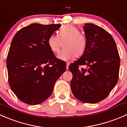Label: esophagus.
Returning a JSON list of instances; mask_svg holds the SVG:
<instances>
[{
  "instance_id": "34e87169",
  "label": "esophagus",
  "mask_w": 127,
  "mask_h": 127,
  "mask_svg": "<svg viewBox=\"0 0 127 127\" xmlns=\"http://www.w3.org/2000/svg\"><path fill=\"white\" fill-rule=\"evenodd\" d=\"M70 64V63L69 62H67L66 63V69H68L69 68V66Z\"/></svg>"
}]
</instances>
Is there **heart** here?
I'll return each instance as SVG.
<instances>
[{
  "label": "heart",
  "instance_id": "obj_1",
  "mask_svg": "<svg viewBox=\"0 0 127 127\" xmlns=\"http://www.w3.org/2000/svg\"><path fill=\"white\" fill-rule=\"evenodd\" d=\"M63 50L60 53L58 58L61 60H67L74 56H81L85 52L87 45V39L80 30L72 25H66L60 29L58 35L52 34L48 39V45L55 54L58 53L62 42Z\"/></svg>",
  "mask_w": 127,
  "mask_h": 127
}]
</instances>
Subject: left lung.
Instances as JSON below:
<instances>
[{
    "mask_svg": "<svg viewBox=\"0 0 127 127\" xmlns=\"http://www.w3.org/2000/svg\"><path fill=\"white\" fill-rule=\"evenodd\" d=\"M84 30L87 45L81 57L69 66L71 88L77 99L94 104L106 98L117 84L120 56L113 37L103 28L86 23ZM82 65L87 68H79Z\"/></svg>",
    "mask_w": 127,
    "mask_h": 127,
    "instance_id": "left-lung-1",
    "label": "left lung"
}]
</instances>
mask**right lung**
I'll return each instance as SVG.
<instances>
[{
	"label": "right lung",
	"mask_w": 127,
	"mask_h": 127,
	"mask_svg": "<svg viewBox=\"0 0 127 127\" xmlns=\"http://www.w3.org/2000/svg\"><path fill=\"white\" fill-rule=\"evenodd\" d=\"M61 24L33 23L16 33L7 58L8 82L19 99L30 105L42 103L53 92L66 64L56 58L48 39Z\"/></svg>",
	"instance_id": "right-lung-1"
}]
</instances>
